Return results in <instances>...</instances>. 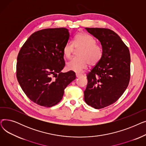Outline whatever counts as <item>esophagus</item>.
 Wrapping results in <instances>:
<instances>
[{"label":"esophagus","instance_id":"obj_1","mask_svg":"<svg viewBox=\"0 0 146 146\" xmlns=\"http://www.w3.org/2000/svg\"><path fill=\"white\" fill-rule=\"evenodd\" d=\"M82 75V74H81V73H76V77H77V78H79V76H80Z\"/></svg>","mask_w":146,"mask_h":146}]
</instances>
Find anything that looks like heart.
Wrapping results in <instances>:
<instances>
[{"label":"heart","instance_id":"b5f03b06","mask_svg":"<svg viewBox=\"0 0 146 146\" xmlns=\"http://www.w3.org/2000/svg\"><path fill=\"white\" fill-rule=\"evenodd\" d=\"M81 49L79 52V58H73L66 64L69 70L80 72L88 65L94 66L101 61L104 54L102 46L96 44L95 38L89 34L80 33L74 37L73 43L67 42L64 46L63 52L66 58H70L74 50Z\"/></svg>","mask_w":146,"mask_h":146}]
</instances>
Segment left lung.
Wrapping results in <instances>:
<instances>
[{"mask_svg":"<svg viewBox=\"0 0 146 146\" xmlns=\"http://www.w3.org/2000/svg\"><path fill=\"white\" fill-rule=\"evenodd\" d=\"M101 42L102 59L87 74L84 91L86 103L101 109L115 102L124 94L130 79V54L119 35L107 28H86Z\"/></svg>","mask_w":146,"mask_h":146,"instance_id":"left-lung-1","label":"left lung"}]
</instances>
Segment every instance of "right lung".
<instances>
[{"mask_svg": "<svg viewBox=\"0 0 146 146\" xmlns=\"http://www.w3.org/2000/svg\"><path fill=\"white\" fill-rule=\"evenodd\" d=\"M70 34L65 28L44 29L33 33L21 47L17 57V78L31 101L51 107L62 99L64 90L76 79L65 66L63 50Z\"/></svg>", "mask_w": 146, "mask_h": 146, "instance_id": "right-lung-1", "label": "right lung"}]
</instances>
